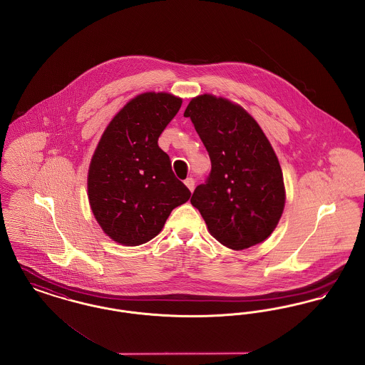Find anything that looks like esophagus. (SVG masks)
<instances>
[{
    "label": "esophagus",
    "mask_w": 365,
    "mask_h": 365,
    "mask_svg": "<svg viewBox=\"0 0 365 365\" xmlns=\"http://www.w3.org/2000/svg\"><path fill=\"white\" fill-rule=\"evenodd\" d=\"M184 184L188 187V190H190V191L192 192L195 190V180H193L192 177H188V178L184 181Z\"/></svg>",
    "instance_id": "esophagus-1"
}]
</instances>
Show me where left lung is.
Wrapping results in <instances>:
<instances>
[{"label":"left lung","instance_id":"obj_1","mask_svg":"<svg viewBox=\"0 0 365 365\" xmlns=\"http://www.w3.org/2000/svg\"><path fill=\"white\" fill-rule=\"evenodd\" d=\"M206 147L211 170L192 193L211 235L232 250L249 249L274 230L284 209L283 173L258 123L227 98L202 95L185 113Z\"/></svg>","mask_w":365,"mask_h":365}]
</instances>
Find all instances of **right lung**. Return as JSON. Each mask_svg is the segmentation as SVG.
Here are the masks:
<instances>
[{"mask_svg":"<svg viewBox=\"0 0 365 365\" xmlns=\"http://www.w3.org/2000/svg\"><path fill=\"white\" fill-rule=\"evenodd\" d=\"M181 103L169 93L135 97L98 141L88 175L89 203L100 227L120 245L154 239L172 210L191 197L158 145Z\"/></svg>","mask_w":365,"mask_h":365,"instance_id":"obj_1","label":"right lung"}]
</instances>
